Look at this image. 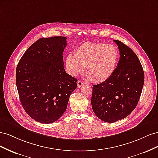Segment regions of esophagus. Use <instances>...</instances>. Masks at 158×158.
<instances>
[{"label": "esophagus", "mask_w": 158, "mask_h": 158, "mask_svg": "<svg viewBox=\"0 0 158 158\" xmlns=\"http://www.w3.org/2000/svg\"><path fill=\"white\" fill-rule=\"evenodd\" d=\"M77 85H78V87L80 88V87H82V85H84V82H82V81L78 80V82H77Z\"/></svg>", "instance_id": "obj_1"}]
</instances>
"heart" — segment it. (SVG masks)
Segmentation results:
<instances>
[{"instance_id": "obj_1", "label": "heart", "mask_w": 158, "mask_h": 158, "mask_svg": "<svg viewBox=\"0 0 158 158\" xmlns=\"http://www.w3.org/2000/svg\"><path fill=\"white\" fill-rule=\"evenodd\" d=\"M118 61L117 47L105 43L85 42L76 50L75 55L66 58V66L70 74L77 76L83 70L94 82H102L111 77Z\"/></svg>"}]
</instances>
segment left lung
Segmentation results:
<instances>
[{
    "instance_id": "8db88e82",
    "label": "left lung",
    "mask_w": 158,
    "mask_h": 158,
    "mask_svg": "<svg viewBox=\"0 0 158 158\" xmlns=\"http://www.w3.org/2000/svg\"><path fill=\"white\" fill-rule=\"evenodd\" d=\"M120 59L111 77L93 85L92 107L96 116L107 123L125 118L135 109L144 83V74L137 55L130 47L114 40Z\"/></svg>"
}]
</instances>
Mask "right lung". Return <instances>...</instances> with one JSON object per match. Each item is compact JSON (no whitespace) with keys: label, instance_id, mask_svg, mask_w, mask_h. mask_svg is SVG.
<instances>
[{"label":"right lung","instance_id":"1","mask_svg":"<svg viewBox=\"0 0 158 158\" xmlns=\"http://www.w3.org/2000/svg\"><path fill=\"white\" fill-rule=\"evenodd\" d=\"M66 37L40 38L17 65L16 83L22 106L33 120L55 122L66 109L77 80L66 73L63 53Z\"/></svg>","mask_w":158,"mask_h":158}]
</instances>
